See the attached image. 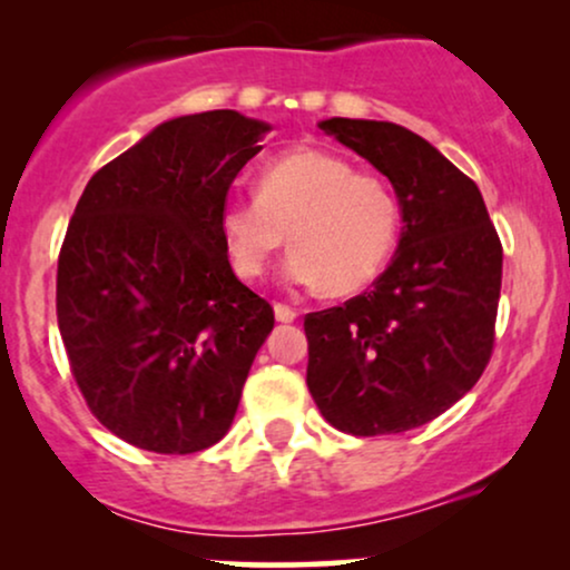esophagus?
<instances>
[{"mask_svg": "<svg viewBox=\"0 0 570 570\" xmlns=\"http://www.w3.org/2000/svg\"><path fill=\"white\" fill-rule=\"evenodd\" d=\"M276 318L281 324H292L294 318H297V311H294V307H289V305H284V303H276Z\"/></svg>", "mask_w": 570, "mask_h": 570, "instance_id": "obj_1", "label": "esophagus"}]
</instances>
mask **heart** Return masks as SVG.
<instances>
[{"mask_svg":"<svg viewBox=\"0 0 570 570\" xmlns=\"http://www.w3.org/2000/svg\"><path fill=\"white\" fill-rule=\"evenodd\" d=\"M402 208L383 176L353 171L324 149H294L267 163L257 195L222 206V238L240 278H263L271 259L294 248L286 276L330 294L362 292L394 254Z\"/></svg>","mask_w":570,"mask_h":570,"instance_id":"1","label":"heart"}]
</instances>
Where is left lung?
I'll list each match as a JSON object with an SVG mask.
<instances>
[{
	"label": "left lung",
	"instance_id": "8db88e82",
	"mask_svg": "<svg viewBox=\"0 0 570 570\" xmlns=\"http://www.w3.org/2000/svg\"><path fill=\"white\" fill-rule=\"evenodd\" d=\"M322 130L389 176L404 227L372 292L305 316L307 389L345 434H399L453 407L485 372L501 238L480 187L417 134L348 117Z\"/></svg>",
	"mask_w": 570,
	"mask_h": 570
}]
</instances>
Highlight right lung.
<instances>
[{
    "mask_svg": "<svg viewBox=\"0 0 570 570\" xmlns=\"http://www.w3.org/2000/svg\"><path fill=\"white\" fill-rule=\"evenodd\" d=\"M265 122L176 117L90 176L58 254L71 375L115 436L163 455L212 448L276 316L235 278L222 206Z\"/></svg>",
    "mask_w": 570,
    "mask_h": 570,
    "instance_id": "1",
    "label": "right lung"
}]
</instances>
